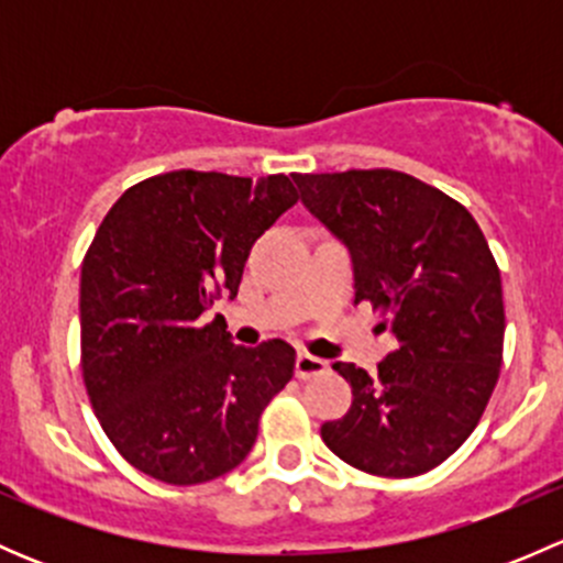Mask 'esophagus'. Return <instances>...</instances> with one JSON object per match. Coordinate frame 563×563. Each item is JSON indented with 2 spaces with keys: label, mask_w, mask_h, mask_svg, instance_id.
<instances>
[{
  "label": "esophagus",
  "mask_w": 563,
  "mask_h": 563,
  "mask_svg": "<svg viewBox=\"0 0 563 563\" xmlns=\"http://www.w3.org/2000/svg\"><path fill=\"white\" fill-rule=\"evenodd\" d=\"M327 371H329L327 360L308 354V351H299V356H297V378L323 376V373H327Z\"/></svg>",
  "instance_id": "1"
}]
</instances>
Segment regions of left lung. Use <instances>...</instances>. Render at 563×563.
Returning a JSON list of instances; mask_svg holds the SVG:
<instances>
[{"mask_svg":"<svg viewBox=\"0 0 563 563\" xmlns=\"http://www.w3.org/2000/svg\"><path fill=\"white\" fill-rule=\"evenodd\" d=\"M299 198L351 253L354 302L382 313L397 349L378 376L334 362L349 413L321 424L340 460L376 476H419L479 424L504 354L501 272L468 209L391 168L291 174Z\"/></svg>","mask_w":563,"mask_h":563,"instance_id":"1","label":"left lung"}]
</instances>
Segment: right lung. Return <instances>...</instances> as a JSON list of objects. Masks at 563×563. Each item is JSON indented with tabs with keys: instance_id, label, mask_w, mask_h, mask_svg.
I'll list each match as a JSON object with an SVG mask.
<instances>
[{
	"instance_id": "right-lung-1",
	"label": "right lung",
	"mask_w": 563,
	"mask_h": 563,
	"mask_svg": "<svg viewBox=\"0 0 563 563\" xmlns=\"http://www.w3.org/2000/svg\"><path fill=\"white\" fill-rule=\"evenodd\" d=\"M283 174H157L122 192L81 266V371L106 435L168 485L218 479L247 457L261 411L294 376L286 340L231 343L253 242L297 203Z\"/></svg>"
}]
</instances>
